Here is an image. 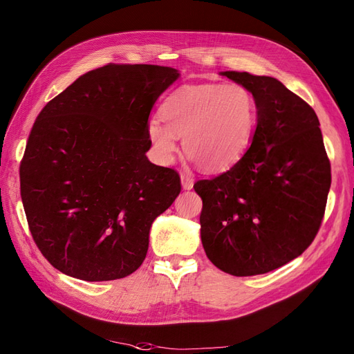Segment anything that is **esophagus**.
Returning a JSON list of instances; mask_svg holds the SVG:
<instances>
[{"label":"esophagus","mask_w":354,"mask_h":354,"mask_svg":"<svg viewBox=\"0 0 354 354\" xmlns=\"http://www.w3.org/2000/svg\"><path fill=\"white\" fill-rule=\"evenodd\" d=\"M181 186H183L185 190H190L192 187H194V177L187 173L181 174Z\"/></svg>","instance_id":"34e87169"}]
</instances>
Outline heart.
Returning <instances> with one entry per match:
<instances>
[{"label":"heart","mask_w":354,"mask_h":354,"mask_svg":"<svg viewBox=\"0 0 354 354\" xmlns=\"http://www.w3.org/2000/svg\"><path fill=\"white\" fill-rule=\"evenodd\" d=\"M147 136L162 162H171L183 138L186 155L205 171L234 165L251 145L259 108L250 88L233 84L185 85L160 106Z\"/></svg>","instance_id":"b5f03b06"}]
</instances>
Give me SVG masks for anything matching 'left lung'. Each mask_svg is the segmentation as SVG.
Here are the masks:
<instances>
[{
    "instance_id": "obj_1",
    "label": "left lung",
    "mask_w": 354,
    "mask_h": 354,
    "mask_svg": "<svg viewBox=\"0 0 354 354\" xmlns=\"http://www.w3.org/2000/svg\"><path fill=\"white\" fill-rule=\"evenodd\" d=\"M250 88L259 118L251 146L226 173L199 180L201 239L233 276L272 272L301 255L324 220L330 164L312 106L272 77L221 72Z\"/></svg>"
}]
</instances>
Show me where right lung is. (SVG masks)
Instances as JSON below:
<instances>
[{
	"instance_id": "1",
	"label": "right lung",
	"mask_w": 354,
	"mask_h": 354,
	"mask_svg": "<svg viewBox=\"0 0 354 354\" xmlns=\"http://www.w3.org/2000/svg\"><path fill=\"white\" fill-rule=\"evenodd\" d=\"M177 78L173 68L109 63L37 116L20 195L32 239L62 273L115 281L145 261L153 220L181 190L176 169L146 158L149 115Z\"/></svg>"
}]
</instances>
